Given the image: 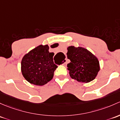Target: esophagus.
Masks as SVG:
<instances>
[{"mask_svg": "<svg viewBox=\"0 0 120 120\" xmlns=\"http://www.w3.org/2000/svg\"><path fill=\"white\" fill-rule=\"evenodd\" d=\"M66 64H67V60H65V61H64V63L63 64V65H66Z\"/></svg>", "mask_w": 120, "mask_h": 120, "instance_id": "34e87169", "label": "esophagus"}]
</instances>
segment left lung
I'll list each match as a JSON object with an SVG mask.
<instances>
[{
  "mask_svg": "<svg viewBox=\"0 0 120 120\" xmlns=\"http://www.w3.org/2000/svg\"><path fill=\"white\" fill-rule=\"evenodd\" d=\"M67 70L72 79L78 82L87 83L94 80L100 70L98 58L90 51L83 47H67Z\"/></svg>",
  "mask_w": 120,
  "mask_h": 120,
  "instance_id": "obj_1",
  "label": "left lung"
}]
</instances>
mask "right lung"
<instances>
[{
	"mask_svg": "<svg viewBox=\"0 0 120 120\" xmlns=\"http://www.w3.org/2000/svg\"><path fill=\"white\" fill-rule=\"evenodd\" d=\"M49 49L48 45H38L25 54L22 58V74L31 84L43 86L52 79L54 71L57 66L53 62V57L55 54L49 52Z\"/></svg>",
	"mask_w": 120,
	"mask_h": 120,
	"instance_id": "add662e5",
	"label": "right lung"
}]
</instances>
